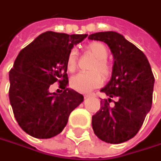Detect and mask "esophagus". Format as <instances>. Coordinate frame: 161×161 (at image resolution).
I'll return each mask as SVG.
<instances>
[{
	"instance_id": "obj_1",
	"label": "esophagus",
	"mask_w": 161,
	"mask_h": 161,
	"mask_svg": "<svg viewBox=\"0 0 161 161\" xmlns=\"http://www.w3.org/2000/svg\"><path fill=\"white\" fill-rule=\"evenodd\" d=\"M85 97H90V96H88H88H85Z\"/></svg>"
}]
</instances>
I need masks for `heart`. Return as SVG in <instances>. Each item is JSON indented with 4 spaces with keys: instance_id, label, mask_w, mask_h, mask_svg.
<instances>
[{
    "instance_id": "1",
    "label": "heart",
    "mask_w": 161,
    "mask_h": 161,
    "mask_svg": "<svg viewBox=\"0 0 161 161\" xmlns=\"http://www.w3.org/2000/svg\"><path fill=\"white\" fill-rule=\"evenodd\" d=\"M89 53H91L96 58L91 70L89 73H79L71 79V87L81 93H89L94 88L101 86L103 83V75L107 78L112 73V67L106 61L108 57V49L103 43H90L87 47ZM67 69L69 72H73L77 67V53L75 50H72L69 53L67 58Z\"/></svg>"
}]
</instances>
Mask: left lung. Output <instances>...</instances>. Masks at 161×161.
Listing matches in <instances>:
<instances>
[{"label": "left lung", "mask_w": 161, "mask_h": 161, "mask_svg": "<svg viewBox=\"0 0 161 161\" xmlns=\"http://www.w3.org/2000/svg\"><path fill=\"white\" fill-rule=\"evenodd\" d=\"M88 39L106 43L114 59L112 78L101 89L109 98L101 101V109L92 116L94 133L105 143H124L137 134L152 108L153 73L145 55L123 35L109 31ZM113 97L117 101L111 108Z\"/></svg>", "instance_id": "left-lung-1"}]
</instances>
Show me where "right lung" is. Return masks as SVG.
<instances>
[{
  "label": "right lung",
  "mask_w": 161,
  "mask_h": 161,
  "mask_svg": "<svg viewBox=\"0 0 161 161\" xmlns=\"http://www.w3.org/2000/svg\"><path fill=\"white\" fill-rule=\"evenodd\" d=\"M87 36L48 31L16 58L9 71V102L18 125L31 136L47 139L61 133L70 113L83 101L81 94L67 88L66 64L73 45ZM55 82L63 93L49 92Z\"/></svg>",
  "instance_id": "add662e5"
}]
</instances>
